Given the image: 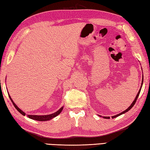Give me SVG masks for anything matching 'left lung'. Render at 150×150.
<instances>
[{
    "label": "left lung",
    "mask_w": 150,
    "mask_h": 150,
    "mask_svg": "<svg viewBox=\"0 0 150 150\" xmlns=\"http://www.w3.org/2000/svg\"><path fill=\"white\" fill-rule=\"evenodd\" d=\"M142 84H143V76H142V84H141V88H140V90H139V92H138V93H137V96H136V97H135V100H133V103H132V104L131 105H130V106H129V108H127V109H126L125 111H122V113H119V114L116 115H114V116H112V117H111L113 118V119H114V118H115V117H119V115H122V114H124V113H126L127 111H128L129 110H130V109H132V108L133 106H134V104H135V103H136L137 100V98H138L139 95V94H140V92H141V88H142ZM104 117V119H110V117Z\"/></svg>",
    "instance_id": "1"
}]
</instances>
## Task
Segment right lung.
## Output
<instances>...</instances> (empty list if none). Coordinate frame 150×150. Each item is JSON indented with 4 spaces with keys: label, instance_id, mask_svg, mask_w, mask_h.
Instances as JSON below:
<instances>
[{
    "label": "right lung",
    "instance_id": "add662e5",
    "mask_svg": "<svg viewBox=\"0 0 150 150\" xmlns=\"http://www.w3.org/2000/svg\"><path fill=\"white\" fill-rule=\"evenodd\" d=\"M8 95H9V98H10L11 101L12 102L13 104V106H15V108H16V109H17V110H18V111H19V112H20V113L22 115H24V116H25V115H26V113H25L24 112V111H22L20 109V108H18V106L13 103V100L11 99L10 95H9V94H8ZM62 109H63V106H62V108H60V109H59L58 111H56L55 113H52V114L46 115H28V117H29L30 119H33V120H39V121H46V120H51V119H52L53 118L57 117V115H59V114L60 113V112H61V111H62Z\"/></svg>",
    "mask_w": 150,
    "mask_h": 150
}]
</instances>
